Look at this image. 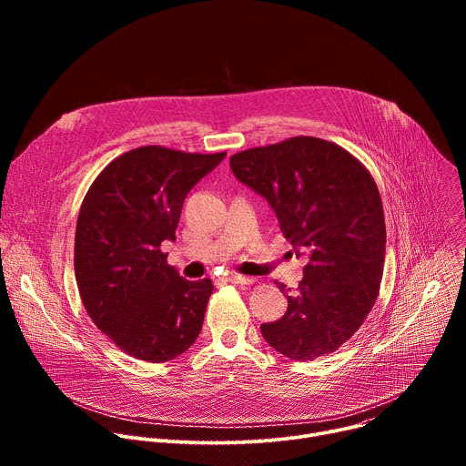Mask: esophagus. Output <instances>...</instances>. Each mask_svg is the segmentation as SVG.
I'll use <instances>...</instances> for the list:
<instances>
[{
  "label": "esophagus",
  "instance_id": "34e87169",
  "mask_svg": "<svg viewBox=\"0 0 466 466\" xmlns=\"http://www.w3.org/2000/svg\"><path fill=\"white\" fill-rule=\"evenodd\" d=\"M227 280H228L230 284H238V286H250V284L254 282L250 277H245V275H238V273L230 275Z\"/></svg>",
  "mask_w": 466,
  "mask_h": 466
}]
</instances>
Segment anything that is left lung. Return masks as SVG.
<instances>
[{"label":"left lung","instance_id":"obj_1","mask_svg":"<svg viewBox=\"0 0 466 466\" xmlns=\"http://www.w3.org/2000/svg\"><path fill=\"white\" fill-rule=\"evenodd\" d=\"M230 167L268 198L284 238L308 256L297 291L275 282L288 291V311L259 326L263 339L295 361L336 352L380 293L385 219L372 175L341 146L313 137L236 153Z\"/></svg>","mask_w":466,"mask_h":466}]
</instances>
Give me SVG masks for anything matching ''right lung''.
<instances>
[{
  "label": "right lung",
  "mask_w": 466,
  "mask_h": 466,
  "mask_svg": "<svg viewBox=\"0 0 466 466\" xmlns=\"http://www.w3.org/2000/svg\"><path fill=\"white\" fill-rule=\"evenodd\" d=\"M225 157L144 146L114 158L83 198L79 295L94 324L132 358L164 363L198 338L214 284L182 279L160 245L175 241L187 191Z\"/></svg>",
  "instance_id": "1"
}]
</instances>
